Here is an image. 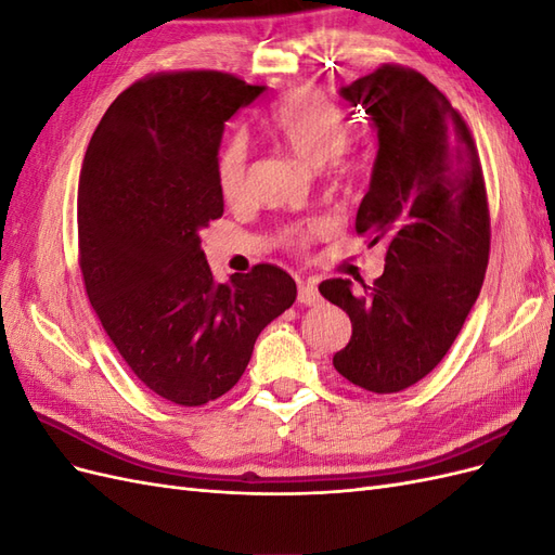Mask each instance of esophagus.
I'll list each match as a JSON object with an SVG mask.
<instances>
[{"label":"esophagus","mask_w":555,"mask_h":555,"mask_svg":"<svg viewBox=\"0 0 555 555\" xmlns=\"http://www.w3.org/2000/svg\"><path fill=\"white\" fill-rule=\"evenodd\" d=\"M319 300H322V294H319L317 284H312V282L298 284V304H304V306H317Z\"/></svg>","instance_id":"1"}]
</instances>
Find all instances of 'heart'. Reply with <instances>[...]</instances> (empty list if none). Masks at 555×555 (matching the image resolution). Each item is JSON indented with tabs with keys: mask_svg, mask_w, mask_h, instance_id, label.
<instances>
[{
	"mask_svg": "<svg viewBox=\"0 0 555 555\" xmlns=\"http://www.w3.org/2000/svg\"><path fill=\"white\" fill-rule=\"evenodd\" d=\"M271 131L292 153L310 166L328 164L335 178H351L359 169V157L347 141V117L343 108L317 88H296L284 94L271 111ZM247 143L231 139L220 153L217 176L224 198L236 201L247 188ZM324 231L322 224L294 229L289 238L306 247Z\"/></svg>",
	"mask_w": 555,
	"mask_h": 555,
	"instance_id": "b5f03b06",
	"label": "heart"
}]
</instances>
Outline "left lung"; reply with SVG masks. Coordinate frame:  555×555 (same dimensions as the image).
Returning <instances> with one entry per match:
<instances>
[{
  "label": "left lung",
  "mask_w": 555,
  "mask_h": 555,
  "mask_svg": "<svg viewBox=\"0 0 555 555\" xmlns=\"http://www.w3.org/2000/svg\"><path fill=\"white\" fill-rule=\"evenodd\" d=\"M340 94L377 129L357 233L389 247L373 287L333 278L319 292L351 319L335 371L365 391L396 393L444 359L475 306L489 266V201L473 133L426 76L382 64Z\"/></svg>",
  "instance_id": "8db88e82"
}]
</instances>
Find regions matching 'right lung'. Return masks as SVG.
<instances>
[{
	"label": "right lung",
	"instance_id": "right-lung-1",
	"mask_svg": "<svg viewBox=\"0 0 555 555\" xmlns=\"http://www.w3.org/2000/svg\"><path fill=\"white\" fill-rule=\"evenodd\" d=\"M266 92L222 72H166L129 86L82 159L78 261L90 304L150 391L182 408L224 396L259 333L292 308L271 263L217 284L198 231L224 212V125Z\"/></svg>",
	"mask_w": 555,
	"mask_h": 555
}]
</instances>
